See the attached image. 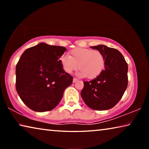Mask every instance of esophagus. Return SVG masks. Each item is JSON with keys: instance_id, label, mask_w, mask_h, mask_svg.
Instances as JSON below:
<instances>
[{"instance_id": "34e87169", "label": "esophagus", "mask_w": 149, "mask_h": 149, "mask_svg": "<svg viewBox=\"0 0 149 149\" xmlns=\"http://www.w3.org/2000/svg\"><path fill=\"white\" fill-rule=\"evenodd\" d=\"M78 81V79H77V78H75V77H74V79H73V82H74V83H75L76 81Z\"/></svg>"}]
</instances>
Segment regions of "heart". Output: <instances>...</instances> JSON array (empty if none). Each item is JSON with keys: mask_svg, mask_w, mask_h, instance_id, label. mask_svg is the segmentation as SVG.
Instances as JSON below:
<instances>
[{"mask_svg": "<svg viewBox=\"0 0 149 149\" xmlns=\"http://www.w3.org/2000/svg\"><path fill=\"white\" fill-rule=\"evenodd\" d=\"M70 55L63 54L60 56L63 70L68 74L79 67L80 76L92 79L99 76L104 70L106 59L104 54L99 50L86 48H75L70 52Z\"/></svg>", "mask_w": 149, "mask_h": 149, "instance_id": "heart-1", "label": "heart"}]
</instances>
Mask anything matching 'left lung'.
Wrapping results in <instances>:
<instances>
[{
	"label": "left lung",
	"mask_w": 149,
	"mask_h": 149,
	"mask_svg": "<svg viewBox=\"0 0 149 149\" xmlns=\"http://www.w3.org/2000/svg\"><path fill=\"white\" fill-rule=\"evenodd\" d=\"M91 47L104 54L105 68L99 76L90 81L84 82L81 96L91 109H110L120 101L127 89V64L117 49L102 45Z\"/></svg>",
	"instance_id": "obj_1"
}]
</instances>
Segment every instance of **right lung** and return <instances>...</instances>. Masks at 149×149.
Returning a JSON list of instances; mask_svg holds the SVG:
<instances>
[{
    "instance_id": "right-lung-1",
    "label": "right lung",
    "mask_w": 149,
    "mask_h": 149,
    "mask_svg": "<svg viewBox=\"0 0 149 149\" xmlns=\"http://www.w3.org/2000/svg\"><path fill=\"white\" fill-rule=\"evenodd\" d=\"M66 49L41 42L26 49L16 67V89L20 99L35 112L58 104L73 77L63 70L60 56Z\"/></svg>"
}]
</instances>
